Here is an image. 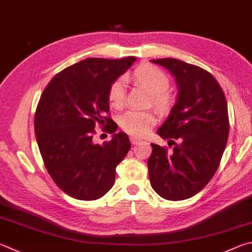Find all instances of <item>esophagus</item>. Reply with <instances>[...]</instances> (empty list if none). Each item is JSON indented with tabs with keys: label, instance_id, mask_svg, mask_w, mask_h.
I'll use <instances>...</instances> for the list:
<instances>
[{
	"label": "esophagus",
	"instance_id": "obj_1",
	"mask_svg": "<svg viewBox=\"0 0 252 252\" xmlns=\"http://www.w3.org/2000/svg\"><path fill=\"white\" fill-rule=\"evenodd\" d=\"M130 140H131V143L132 144H138V143H140V142H141V140L140 139H138V138H134V136H131V138H130Z\"/></svg>",
	"mask_w": 252,
	"mask_h": 252
}]
</instances>
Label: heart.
I'll list each match as a JSON object with an SVG mask.
<instances>
[{"label": "heart", "instance_id": "heart-1", "mask_svg": "<svg viewBox=\"0 0 252 252\" xmlns=\"http://www.w3.org/2000/svg\"><path fill=\"white\" fill-rule=\"evenodd\" d=\"M134 78L141 82L151 94L153 103L159 110H166L170 106V98L165 91L170 87V80L164 72L148 63L139 66L133 72ZM126 94V80L119 78L109 90V101L114 107H120ZM158 118L153 111L129 110L120 118V126L126 133L133 136H144L157 125Z\"/></svg>", "mask_w": 252, "mask_h": 252}]
</instances>
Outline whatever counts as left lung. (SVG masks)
<instances>
[{
	"instance_id": "left-lung-1",
	"label": "left lung",
	"mask_w": 252,
	"mask_h": 252,
	"mask_svg": "<svg viewBox=\"0 0 252 252\" xmlns=\"http://www.w3.org/2000/svg\"><path fill=\"white\" fill-rule=\"evenodd\" d=\"M151 62L166 68L177 86L176 102L158 130L174 148L167 152L151 144V185L163 198L183 200L202 190L217 171L229 133L227 101L217 80L203 68L175 58Z\"/></svg>"
}]
</instances>
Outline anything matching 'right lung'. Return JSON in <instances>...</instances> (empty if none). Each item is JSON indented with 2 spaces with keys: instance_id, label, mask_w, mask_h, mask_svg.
I'll return each mask as SVG.
<instances>
[{
  "instance_id": "obj_1",
  "label": "right lung",
  "mask_w": 252,
  "mask_h": 252,
  "mask_svg": "<svg viewBox=\"0 0 252 252\" xmlns=\"http://www.w3.org/2000/svg\"><path fill=\"white\" fill-rule=\"evenodd\" d=\"M135 61L87 58L58 72L43 91L34 119L36 140L49 175L71 197L98 199L114 184L130 140L125 132L114 133V125L111 141L100 146L92 138L97 123L111 124L106 117L109 90Z\"/></svg>"
}]
</instances>
